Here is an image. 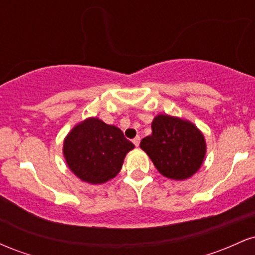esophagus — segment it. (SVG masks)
Here are the masks:
<instances>
[{"label":"esophagus","mask_w":255,"mask_h":255,"mask_svg":"<svg viewBox=\"0 0 255 255\" xmlns=\"http://www.w3.org/2000/svg\"><path fill=\"white\" fill-rule=\"evenodd\" d=\"M133 144L135 145L136 147H137V146H139V144H140V136H135V137H134V139H133Z\"/></svg>","instance_id":"esophagus-1"}]
</instances>
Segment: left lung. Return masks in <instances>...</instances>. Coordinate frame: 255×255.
I'll return each mask as SVG.
<instances>
[{
	"instance_id": "1",
	"label": "left lung",
	"mask_w": 255,
	"mask_h": 255,
	"mask_svg": "<svg viewBox=\"0 0 255 255\" xmlns=\"http://www.w3.org/2000/svg\"><path fill=\"white\" fill-rule=\"evenodd\" d=\"M152 134L140 147L163 176L186 180L203 164L206 152L204 135L194 125L168 115H158L152 122Z\"/></svg>"
}]
</instances>
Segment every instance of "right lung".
I'll use <instances>...</instances> for the list:
<instances>
[{
  "label": "right lung",
  "mask_w": 255,
  "mask_h": 255,
  "mask_svg": "<svg viewBox=\"0 0 255 255\" xmlns=\"http://www.w3.org/2000/svg\"><path fill=\"white\" fill-rule=\"evenodd\" d=\"M133 148L120 128L98 119H87L67 135L63 154L69 169L80 180L98 184L119 174L126 154Z\"/></svg>",
  "instance_id": "add662e5"
}]
</instances>
